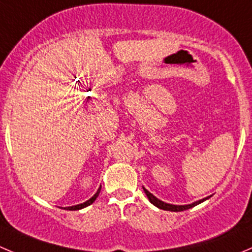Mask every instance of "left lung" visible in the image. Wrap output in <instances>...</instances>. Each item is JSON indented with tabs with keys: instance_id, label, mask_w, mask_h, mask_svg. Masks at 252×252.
Masks as SVG:
<instances>
[{
	"instance_id": "8db88e82",
	"label": "left lung",
	"mask_w": 252,
	"mask_h": 252,
	"mask_svg": "<svg viewBox=\"0 0 252 252\" xmlns=\"http://www.w3.org/2000/svg\"><path fill=\"white\" fill-rule=\"evenodd\" d=\"M143 189H144V192H145L146 196H148L149 201H150L151 203L154 204V206H156V207H158V208H160V209H163V211H170V212H182V211H186V209L192 208V207L197 206V204L202 203V202H204V201H206V199L209 198V197H207V198L201 199V201H197V202H194V203H192V204H186V206H176V204H168V203H165V202L160 201V199L156 198V197L154 196V194H151L150 192H149L148 189H146V188L143 187Z\"/></svg>"
}]
</instances>
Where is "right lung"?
I'll return each instance as SVG.
<instances>
[{
    "mask_svg": "<svg viewBox=\"0 0 252 252\" xmlns=\"http://www.w3.org/2000/svg\"><path fill=\"white\" fill-rule=\"evenodd\" d=\"M99 192H101V187H99L98 189H97V192H96V193H94V197H91V198H90L89 201L85 202V203L77 204V206H72V207H66V208H64V209H69V211H79V209L85 208V207L90 206V204H92V203H94V201H96V198H97V197H98Z\"/></svg>",
    "mask_w": 252,
    "mask_h": 252,
    "instance_id": "1",
    "label": "right lung"
}]
</instances>
